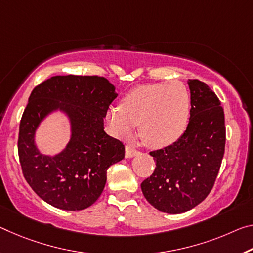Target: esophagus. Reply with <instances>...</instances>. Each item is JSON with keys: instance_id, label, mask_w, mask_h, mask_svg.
Masks as SVG:
<instances>
[{"instance_id": "obj_1", "label": "esophagus", "mask_w": 253, "mask_h": 253, "mask_svg": "<svg viewBox=\"0 0 253 253\" xmlns=\"http://www.w3.org/2000/svg\"><path fill=\"white\" fill-rule=\"evenodd\" d=\"M137 153H138V152L135 150V147L129 146V145H126V147H125V156H126L127 159L133 158V156H135Z\"/></svg>"}]
</instances>
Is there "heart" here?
Returning <instances> with one entry per match:
<instances>
[{"label":"heart","mask_w":253,"mask_h":253,"mask_svg":"<svg viewBox=\"0 0 253 253\" xmlns=\"http://www.w3.org/2000/svg\"><path fill=\"white\" fill-rule=\"evenodd\" d=\"M190 116V95L177 80L147 83L134 87L122 99L120 107L107 112L112 133L128 138L139 125L145 145L162 148L173 144L186 130Z\"/></svg>","instance_id":"obj_1"}]
</instances>
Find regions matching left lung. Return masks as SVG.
<instances>
[{
	"label": "left lung",
	"instance_id": "obj_1",
	"mask_svg": "<svg viewBox=\"0 0 253 253\" xmlns=\"http://www.w3.org/2000/svg\"><path fill=\"white\" fill-rule=\"evenodd\" d=\"M190 118L177 142L151 152L156 162L141 188L156 210L181 214L205 199L213 188L225 150V120L220 101L199 80H188Z\"/></svg>",
	"mask_w": 253,
	"mask_h": 253
}]
</instances>
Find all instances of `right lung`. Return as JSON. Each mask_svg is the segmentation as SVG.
Returning <instances> with one entry per match:
<instances>
[{
  "mask_svg": "<svg viewBox=\"0 0 253 253\" xmlns=\"http://www.w3.org/2000/svg\"><path fill=\"white\" fill-rule=\"evenodd\" d=\"M101 76L57 75L31 92L19 127L18 153L23 177L40 198L64 211H81L97 202L107 170L125 156L124 144L103 130V118L117 98ZM70 119L71 138L61 154H40L34 134L53 111Z\"/></svg>",
  "mask_w": 253,
  "mask_h": 253,
  "instance_id": "obj_1",
  "label": "right lung"
}]
</instances>
